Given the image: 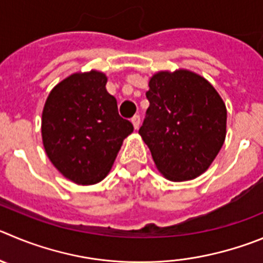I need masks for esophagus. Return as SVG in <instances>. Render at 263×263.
<instances>
[{"label": "esophagus", "mask_w": 263, "mask_h": 263, "mask_svg": "<svg viewBox=\"0 0 263 263\" xmlns=\"http://www.w3.org/2000/svg\"><path fill=\"white\" fill-rule=\"evenodd\" d=\"M131 122H132V124H134V128L139 129V127H140V115H134V117H132V119H131Z\"/></svg>", "instance_id": "obj_1"}]
</instances>
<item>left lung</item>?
<instances>
[{"instance_id": "8db88e82", "label": "left lung", "mask_w": 263, "mask_h": 263, "mask_svg": "<svg viewBox=\"0 0 263 263\" xmlns=\"http://www.w3.org/2000/svg\"><path fill=\"white\" fill-rule=\"evenodd\" d=\"M146 98L139 134L159 173L171 181L205 173L226 139L227 110L219 93L192 71H159L149 80Z\"/></svg>"}]
</instances>
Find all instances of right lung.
I'll return each mask as SVG.
<instances>
[{
	"label": "right lung",
	"instance_id": "right-lung-1",
	"mask_svg": "<svg viewBox=\"0 0 263 263\" xmlns=\"http://www.w3.org/2000/svg\"><path fill=\"white\" fill-rule=\"evenodd\" d=\"M106 83L100 71L72 73L51 89L44 105L41 136L46 156L76 184L101 181L134 131L118 112Z\"/></svg>",
	"mask_w": 263,
	"mask_h": 263
}]
</instances>
